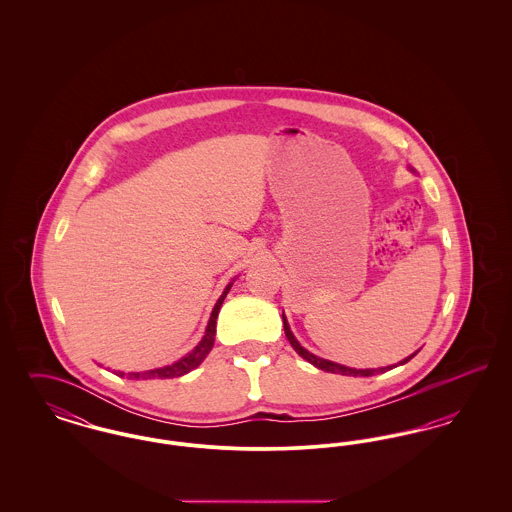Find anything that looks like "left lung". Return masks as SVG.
Wrapping results in <instances>:
<instances>
[{
	"label": "left lung",
	"mask_w": 512,
	"mask_h": 512,
	"mask_svg": "<svg viewBox=\"0 0 512 512\" xmlns=\"http://www.w3.org/2000/svg\"><path fill=\"white\" fill-rule=\"evenodd\" d=\"M282 320H284V332H286V338L288 341L292 343L293 349L297 351V355H301L305 361H309L311 365L317 366L320 370H324V372H332V374H343V376H374V374H380V372H386V370H391L393 366L405 365V363H409L411 359H413L414 355L420 351H414L413 355H409L407 359H403V361H399L397 365L391 366H382V368H351V366H343L338 365V363H334V361H326V359H320L317 355H313L311 351H307L299 341L295 340V336H293L292 328H290V324H288V318L286 315L282 313Z\"/></svg>",
	"instance_id": "obj_1"
}]
</instances>
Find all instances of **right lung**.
I'll return each mask as SVG.
<instances>
[{"mask_svg": "<svg viewBox=\"0 0 512 512\" xmlns=\"http://www.w3.org/2000/svg\"><path fill=\"white\" fill-rule=\"evenodd\" d=\"M232 284H234V280L224 288V292L219 297V301L215 303V307H213V313H211V318H209V322H207V328H205V336L201 338V341L195 345L194 349L188 353V355H184L182 359H178L176 363H172V365L161 366V368H153V370H144V372H121V370H117L115 374L117 376H121V378H130V380H155V378H178V376H184V374H188L190 370H194L197 366L203 363V359L209 355V351L213 349V343H215V334H217V317H219L220 305H222V301H224V297L228 295L230 292V288H232Z\"/></svg>", "mask_w": 512, "mask_h": 512, "instance_id": "obj_1", "label": "right lung"}]
</instances>
